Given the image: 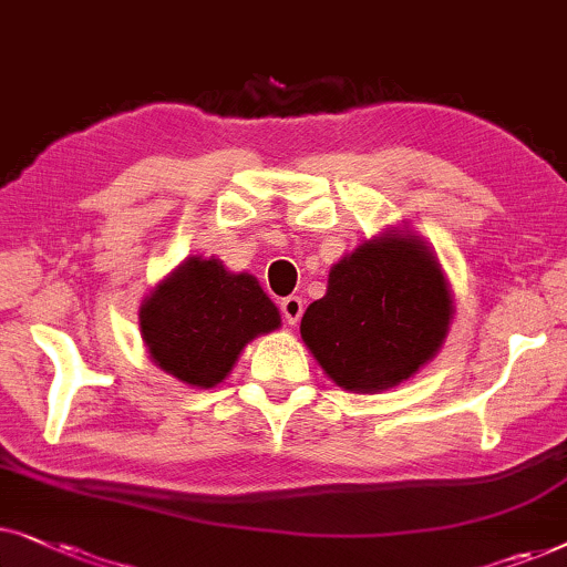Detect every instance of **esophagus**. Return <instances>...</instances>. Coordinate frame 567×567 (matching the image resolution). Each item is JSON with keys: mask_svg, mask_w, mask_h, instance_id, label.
<instances>
[{"mask_svg": "<svg viewBox=\"0 0 567 567\" xmlns=\"http://www.w3.org/2000/svg\"><path fill=\"white\" fill-rule=\"evenodd\" d=\"M279 311H282L285 321H288V323H292V327H296V323L300 321V316H303V300H300L298 296L285 298L282 303H279Z\"/></svg>", "mask_w": 567, "mask_h": 567, "instance_id": "1", "label": "esophagus"}]
</instances>
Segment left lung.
Masks as SVG:
<instances>
[{"mask_svg":"<svg viewBox=\"0 0 567 567\" xmlns=\"http://www.w3.org/2000/svg\"><path fill=\"white\" fill-rule=\"evenodd\" d=\"M451 319L454 300L430 246L410 230H386L331 267L300 337L337 386L375 394L433 360Z\"/></svg>","mask_w":567,"mask_h":567,"instance_id":"left-lung-1","label":"left lung"}]
</instances>
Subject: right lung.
Listing matches in <instances>:
<instances>
[{
    "instance_id": "right-lung-1",
    "label": "right lung",
    "mask_w": 567,
    "mask_h": 567,
    "mask_svg": "<svg viewBox=\"0 0 567 567\" xmlns=\"http://www.w3.org/2000/svg\"><path fill=\"white\" fill-rule=\"evenodd\" d=\"M277 327V306L256 277L202 256L178 264L140 308L150 360L196 389L223 383L244 347Z\"/></svg>"
}]
</instances>
